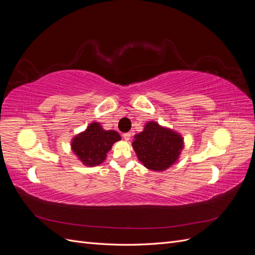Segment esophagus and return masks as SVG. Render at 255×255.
Masks as SVG:
<instances>
[{
    "mask_svg": "<svg viewBox=\"0 0 255 255\" xmlns=\"http://www.w3.org/2000/svg\"><path fill=\"white\" fill-rule=\"evenodd\" d=\"M123 138H125V140L128 141V140H129V138H130V133H126V134H123Z\"/></svg>",
    "mask_w": 255,
    "mask_h": 255,
    "instance_id": "1",
    "label": "esophagus"
}]
</instances>
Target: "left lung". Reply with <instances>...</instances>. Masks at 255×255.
<instances>
[{"mask_svg":"<svg viewBox=\"0 0 255 255\" xmlns=\"http://www.w3.org/2000/svg\"><path fill=\"white\" fill-rule=\"evenodd\" d=\"M133 149L140 163L153 171H165L179 159L184 138L172 128L148 121L143 130L134 136Z\"/></svg>","mask_w":255,"mask_h":255,"instance_id":"obj_1","label":"left lung"}]
</instances>
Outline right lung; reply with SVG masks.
<instances>
[{
	"mask_svg": "<svg viewBox=\"0 0 255 255\" xmlns=\"http://www.w3.org/2000/svg\"><path fill=\"white\" fill-rule=\"evenodd\" d=\"M121 140V136L114 129L106 130L101 123L92 122L71 140V150L85 166L95 167L106 159L115 142Z\"/></svg>",
	"mask_w": 255,
	"mask_h": 255,
	"instance_id": "add662e5",
	"label": "right lung"
}]
</instances>
